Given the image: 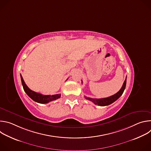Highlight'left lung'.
Masks as SVG:
<instances>
[{
  "label": "left lung",
  "mask_w": 151,
  "mask_h": 151,
  "mask_svg": "<svg viewBox=\"0 0 151 151\" xmlns=\"http://www.w3.org/2000/svg\"><path fill=\"white\" fill-rule=\"evenodd\" d=\"M126 82H127V76L124 82L122 87H121L120 90L118 93L115 94L114 95L110 96L109 97L103 98V99H92V98H90V97H87L86 96H85V97L86 99H87V100L92 101L95 104H97L99 106H104L109 105V104H112V103H114V101H115L116 100H118L122 96V94H123L125 88Z\"/></svg>",
  "instance_id": "8db88e82"
}]
</instances>
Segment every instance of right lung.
<instances>
[{
    "label": "right lung",
    "instance_id": "right-lung-1",
    "mask_svg": "<svg viewBox=\"0 0 151 151\" xmlns=\"http://www.w3.org/2000/svg\"><path fill=\"white\" fill-rule=\"evenodd\" d=\"M20 76H21V82H22V85H23L24 91L28 95V96L30 97L35 101L39 103L45 104V103H48L51 101L55 100L60 97L61 96L60 94H55V95H43L42 94H40L39 93H36L31 90L27 87V85L25 83L23 80V78L21 74H20Z\"/></svg>",
    "mask_w": 151,
    "mask_h": 151
}]
</instances>
